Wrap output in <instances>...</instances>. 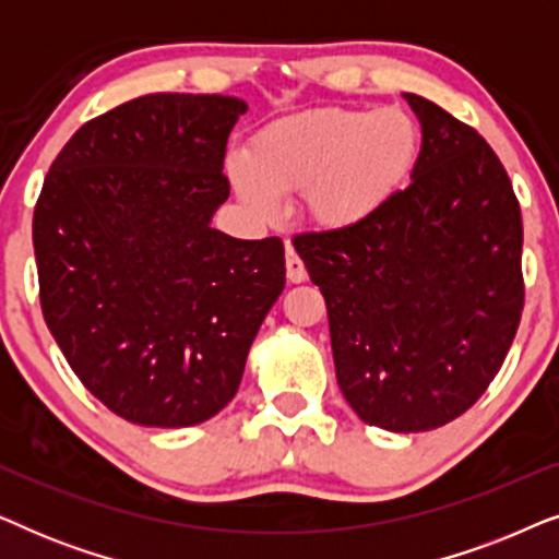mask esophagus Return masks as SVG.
<instances>
[{"mask_svg": "<svg viewBox=\"0 0 559 559\" xmlns=\"http://www.w3.org/2000/svg\"><path fill=\"white\" fill-rule=\"evenodd\" d=\"M285 266H287V280L295 282V285H300V282L308 280V270H305L302 259L297 257L293 243H287V249H285Z\"/></svg>", "mask_w": 559, "mask_h": 559, "instance_id": "1", "label": "esophagus"}]
</instances>
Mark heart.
I'll return each instance as SVG.
<instances>
[{
  "instance_id": "b5f03b06",
  "label": "heart",
  "mask_w": 559,
  "mask_h": 559,
  "mask_svg": "<svg viewBox=\"0 0 559 559\" xmlns=\"http://www.w3.org/2000/svg\"><path fill=\"white\" fill-rule=\"evenodd\" d=\"M419 127L402 106L312 109L259 129L247 159L228 163L241 203L262 221L280 195L302 193V209L323 228L369 221L407 182L419 155Z\"/></svg>"
}]
</instances>
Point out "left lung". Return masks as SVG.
<instances>
[{
    "instance_id": "8db88e82",
    "label": "left lung",
    "mask_w": 559,
    "mask_h": 559,
    "mask_svg": "<svg viewBox=\"0 0 559 559\" xmlns=\"http://www.w3.org/2000/svg\"><path fill=\"white\" fill-rule=\"evenodd\" d=\"M423 127L412 182L364 224L297 234L335 377L366 425L425 432L486 392L524 308L522 211L476 129L404 94Z\"/></svg>"
}]
</instances>
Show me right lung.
<instances>
[{"label": "right lung", "instance_id": "add662e5", "mask_svg": "<svg viewBox=\"0 0 559 559\" xmlns=\"http://www.w3.org/2000/svg\"><path fill=\"white\" fill-rule=\"evenodd\" d=\"M247 102L150 94L91 119L33 218L40 305L83 386L144 427L218 415L285 289V243L211 226L226 142Z\"/></svg>", "mask_w": 559, "mask_h": 559}]
</instances>
